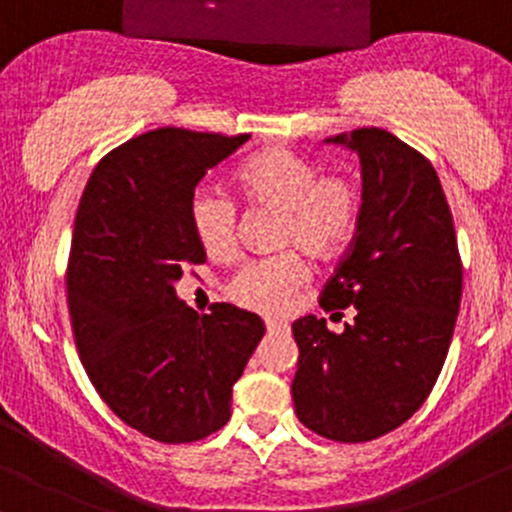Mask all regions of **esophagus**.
Here are the masks:
<instances>
[{"label": "esophagus", "instance_id": "esophagus-1", "mask_svg": "<svg viewBox=\"0 0 512 512\" xmlns=\"http://www.w3.org/2000/svg\"><path fill=\"white\" fill-rule=\"evenodd\" d=\"M266 329L268 332H285V329H288V324H283V322H278V320H266Z\"/></svg>", "mask_w": 512, "mask_h": 512}]
</instances>
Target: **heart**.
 <instances>
[{"instance_id":"1","label":"heart","mask_w":512,"mask_h":512,"mask_svg":"<svg viewBox=\"0 0 512 512\" xmlns=\"http://www.w3.org/2000/svg\"><path fill=\"white\" fill-rule=\"evenodd\" d=\"M241 200L278 210V246H298L310 256H332L359 224V192L339 175H320L312 161L268 148L256 153L234 175ZM190 227L207 256L224 258L236 244V207L214 188H200L190 200ZM307 280L300 256L283 254L254 261L236 273L229 295L258 312L280 315Z\"/></svg>"}]
</instances>
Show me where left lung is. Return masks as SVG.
I'll list each match as a JSON object with an SVG mask.
<instances>
[{"mask_svg":"<svg viewBox=\"0 0 512 512\" xmlns=\"http://www.w3.org/2000/svg\"><path fill=\"white\" fill-rule=\"evenodd\" d=\"M324 144L349 148L361 166L354 244L320 298L324 310L354 307V320L339 334L324 317L293 322L300 356L290 390L307 430L368 442L430 395L459 315L461 261L442 183L422 153L376 126Z\"/></svg>","mask_w":512,"mask_h":512,"instance_id":"8db88e82","label":"left lung"}]
</instances>
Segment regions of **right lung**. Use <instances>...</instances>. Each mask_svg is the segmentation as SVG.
<instances>
[{"instance_id": "right-lung-1", "label": "right lung", "mask_w": 512, "mask_h": 512, "mask_svg": "<svg viewBox=\"0 0 512 512\" xmlns=\"http://www.w3.org/2000/svg\"><path fill=\"white\" fill-rule=\"evenodd\" d=\"M251 136L148 131L97 163L80 197L68 263L75 344L119 420L166 444L232 417V388L266 334L254 312L217 302L197 315L175 283L205 263L190 200L210 168Z\"/></svg>"}]
</instances>
